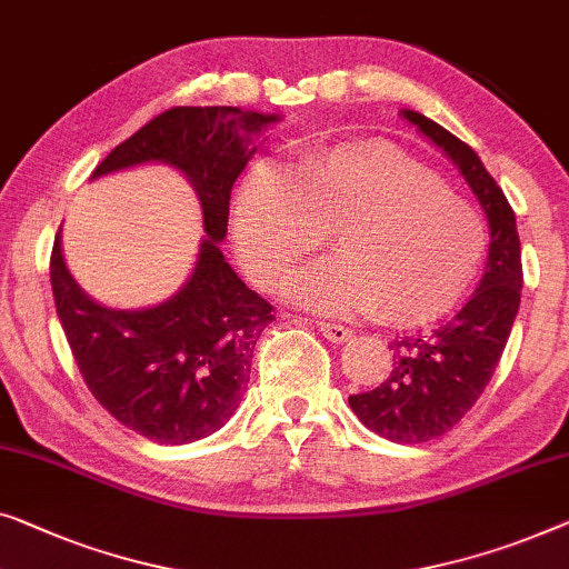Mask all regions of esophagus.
<instances>
[{
	"label": "esophagus",
	"instance_id": "34e87169",
	"mask_svg": "<svg viewBox=\"0 0 569 569\" xmlns=\"http://www.w3.org/2000/svg\"><path fill=\"white\" fill-rule=\"evenodd\" d=\"M318 331L323 333L328 341H333V343H343V341L351 339V328H346L341 323H328V320H320Z\"/></svg>",
	"mask_w": 569,
	"mask_h": 569
}]
</instances>
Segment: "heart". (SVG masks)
<instances>
[{"instance_id": "heart-1", "label": "heart", "mask_w": 569, "mask_h": 569, "mask_svg": "<svg viewBox=\"0 0 569 569\" xmlns=\"http://www.w3.org/2000/svg\"><path fill=\"white\" fill-rule=\"evenodd\" d=\"M328 230L336 257L305 267L290 298L318 312H377L421 326L462 302L482 267L488 230L472 204L387 141H349L284 171L259 167L233 202L243 271L274 290Z\"/></svg>"}]
</instances>
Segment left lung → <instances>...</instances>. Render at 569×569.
<instances>
[{
	"label": "left lung",
	"instance_id": "left-lung-1",
	"mask_svg": "<svg viewBox=\"0 0 569 569\" xmlns=\"http://www.w3.org/2000/svg\"><path fill=\"white\" fill-rule=\"evenodd\" d=\"M400 114L447 153L477 194L490 226L488 264L465 308L431 331L392 341L390 377L375 390L349 398L369 431L398 443H421L462 421L490 382L521 305L523 271L516 216L480 156L426 114Z\"/></svg>",
	"mask_w": 569,
	"mask_h": 569
}]
</instances>
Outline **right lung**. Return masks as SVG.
Here are the masks:
<instances>
[{
	"label": "right lung",
	"instance_id": "1",
	"mask_svg": "<svg viewBox=\"0 0 569 569\" xmlns=\"http://www.w3.org/2000/svg\"><path fill=\"white\" fill-rule=\"evenodd\" d=\"M279 114L241 107H171L122 141L92 179L141 163L182 171L202 208L194 269L177 295L151 308H107L81 290L61 251L51 253L56 312L79 372L122 426L159 443H189L223 428L251 375L253 346L274 320L220 251L230 189Z\"/></svg>",
	"mask_w": 569,
	"mask_h": 569
}]
</instances>
